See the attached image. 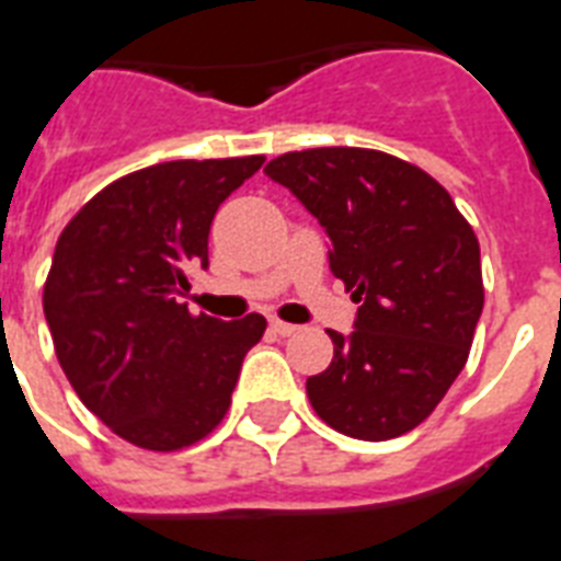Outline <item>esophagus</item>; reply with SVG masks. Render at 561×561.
Here are the masks:
<instances>
[{"label": "esophagus", "instance_id": "esophagus-1", "mask_svg": "<svg viewBox=\"0 0 561 561\" xmlns=\"http://www.w3.org/2000/svg\"><path fill=\"white\" fill-rule=\"evenodd\" d=\"M268 328L275 330L277 336H293L295 330H298V328H295V324H289V321H280V319L272 321V324H268Z\"/></svg>", "mask_w": 561, "mask_h": 561}]
</instances>
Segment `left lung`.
Instances as JSON below:
<instances>
[{
	"label": "left lung",
	"instance_id": "obj_1",
	"mask_svg": "<svg viewBox=\"0 0 561 561\" xmlns=\"http://www.w3.org/2000/svg\"><path fill=\"white\" fill-rule=\"evenodd\" d=\"M266 175L319 219L330 268L359 304L351 336L307 377L324 424L363 442L403 436L466 368L483 312L474 228L424 169L377 149L286 151Z\"/></svg>",
	"mask_w": 561,
	"mask_h": 561
}]
</instances>
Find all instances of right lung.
Returning a JSON list of instances; mask_svg holds the SVG:
<instances>
[{
	"label": "right lung",
	"instance_id": "obj_1",
	"mask_svg": "<svg viewBox=\"0 0 561 561\" xmlns=\"http://www.w3.org/2000/svg\"><path fill=\"white\" fill-rule=\"evenodd\" d=\"M263 154L169 160L95 193L60 231L43 312L76 394L142 450H181L219 427L266 319L193 316L175 295L207 268V233Z\"/></svg>",
	"mask_w": 561,
	"mask_h": 561
}]
</instances>
